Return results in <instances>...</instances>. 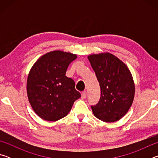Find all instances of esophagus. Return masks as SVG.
I'll return each mask as SVG.
<instances>
[{
    "label": "esophagus",
    "instance_id": "1",
    "mask_svg": "<svg viewBox=\"0 0 158 158\" xmlns=\"http://www.w3.org/2000/svg\"><path fill=\"white\" fill-rule=\"evenodd\" d=\"M85 98H86V92H85V91L82 92V93H81V98L82 99H85Z\"/></svg>",
    "mask_w": 158,
    "mask_h": 158
}]
</instances>
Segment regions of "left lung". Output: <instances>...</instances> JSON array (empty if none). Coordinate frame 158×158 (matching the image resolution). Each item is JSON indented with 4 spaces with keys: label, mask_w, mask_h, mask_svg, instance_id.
<instances>
[{
    "label": "left lung",
    "mask_w": 158,
    "mask_h": 158,
    "mask_svg": "<svg viewBox=\"0 0 158 158\" xmlns=\"http://www.w3.org/2000/svg\"><path fill=\"white\" fill-rule=\"evenodd\" d=\"M88 58L101 90L100 101L91 106L93 114L104 122L118 121L129 110L135 96V84L130 69L109 53L93 54Z\"/></svg>",
    "instance_id": "obj_1"
}]
</instances>
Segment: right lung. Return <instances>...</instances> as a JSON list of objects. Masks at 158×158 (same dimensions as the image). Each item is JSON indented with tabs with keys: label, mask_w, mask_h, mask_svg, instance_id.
Instances as JSON below:
<instances>
[{
	"label": "right lung",
	"mask_w": 158,
	"mask_h": 158,
	"mask_svg": "<svg viewBox=\"0 0 158 158\" xmlns=\"http://www.w3.org/2000/svg\"><path fill=\"white\" fill-rule=\"evenodd\" d=\"M77 56L53 51L41 56L32 67L27 79L29 102L37 116L49 121L65 117L74 101L81 98L75 83L65 76Z\"/></svg>",
	"instance_id": "obj_1"
}]
</instances>
